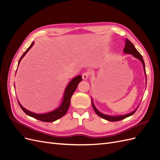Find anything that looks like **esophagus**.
Instances as JSON below:
<instances>
[{
  "label": "esophagus",
  "instance_id": "34e87169",
  "mask_svg": "<svg viewBox=\"0 0 160 160\" xmlns=\"http://www.w3.org/2000/svg\"><path fill=\"white\" fill-rule=\"evenodd\" d=\"M90 76V72L89 71H87V72H85L83 73V75H82V77H83V79L84 80H86L88 79L89 77Z\"/></svg>",
  "mask_w": 160,
  "mask_h": 160
}]
</instances>
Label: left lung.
I'll return each mask as SVG.
<instances>
[{
	"label": "left lung",
	"mask_w": 160,
	"mask_h": 160,
	"mask_svg": "<svg viewBox=\"0 0 160 160\" xmlns=\"http://www.w3.org/2000/svg\"><path fill=\"white\" fill-rule=\"evenodd\" d=\"M123 52L125 53H126V54H131L132 55L133 57H135V58H137V59H138L139 60H140L142 61V65H143V69H144V72H145V75H146V67H145V63H144V61H143V57L141 55V54L138 52V51L135 49V47H134V45L132 44V42H131L129 39H128V38H126L125 39V48L123 49ZM91 104H92V106H93V108L94 109V111H95V113L98 114L99 117H101V118H103L104 119H106V120H108V121H110V122H118V121H120V120H122L125 118H126L128 117H129V116L132 115L135 111H137V109H138V107L136 108V109H135L134 111H133L132 112H131L129 113H128V114H125V115H117V116H111V115H105V114H103L102 113H101L100 111H99L98 110V109H97L95 105L93 104V100H92L91 99Z\"/></svg>",
	"instance_id": "8db88e82"
}]
</instances>
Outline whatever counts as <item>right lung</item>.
I'll use <instances>...</instances> for the list:
<instances>
[{"label": "right lung", "instance_id": "obj_1", "mask_svg": "<svg viewBox=\"0 0 160 160\" xmlns=\"http://www.w3.org/2000/svg\"><path fill=\"white\" fill-rule=\"evenodd\" d=\"M34 44V42H32V44L30 45V47L28 48L27 51L23 53V55L21 57V59L18 61V65L20 63V62L21 59H22V57L26 55V53L30 50L31 48L32 47ZM82 77L81 75H78L75 77H74L68 84V85L67 86V88L65 89V93H64V96H63V99H62V103L59 105V108H57L56 109L53 110L51 112L49 113H42V114H37L33 112H31V111H28L25 108H24L21 105V103L18 102L19 105H20L21 108L22 109V111L25 112L27 115L31 116L32 118H34L35 119H37L38 120H40L41 122H53L55 121L60 119L62 118V116L65 115L66 113L68 111V109L69 108V105L71 103V98L75 92V89H77V87L78 85V84L81 81Z\"/></svg>", "mask_w": 160, "mask_h": 160}]
</instances>
